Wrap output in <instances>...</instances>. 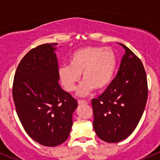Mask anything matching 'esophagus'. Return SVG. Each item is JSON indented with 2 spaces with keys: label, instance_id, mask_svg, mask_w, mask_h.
<instances>
[{
  "label": "esophagus",
  "instance_id": "34e87169",
  "mask_svg": "<svg viewBox=\"0 0 160 160\" xmlns=\"http://www.w3.org/2000/svg\"><path fill=\"white\" fill-rule=\"evenodd\" d=\"M78 103L79 105H81V104H87L88 102L85 101V100H78Z\"/></svg>",
  "mask_w": 160,
  "mask_h": 160
}]
</instances>
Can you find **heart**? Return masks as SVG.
<instances>
[{"instance_id": "obj_1", "label": "heart", "mask_w": 160, "mask_h": 160, "mask_svg": "<svg viewBox=\"0 0 160 160\" xmlns=\"http://www.w3.org/2000/svg\"><path fill=\"white\" fill-rule=\"evenodd\" d=\"M70 65L60 66L59 78L65 90L73 92L80 82H84L78 90L79 96H86L94 89L102 90L111 82L117 67V55L111 48L87 46L70 55Z\"/></svg>"}]
</instances>
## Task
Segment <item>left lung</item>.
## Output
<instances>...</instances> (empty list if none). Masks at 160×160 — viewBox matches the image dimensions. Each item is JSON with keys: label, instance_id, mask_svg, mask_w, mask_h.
<instances>
[{"label": "left lung", "instance_id": "obj_1", "mask_svg": "<svg viewBox=\"0 0 160 160\" xmlns=\"http://www.w3.org/2000/svg\"><path fill=\"white\" fill-rule=\"evenodd\" d=\"M126 50L116 77L91 104L96 135L107 142H118L135 131L148 99L146 71L140 59L123 44Z\"/></svg>", "mask_w": 160, "mask_h": 160}]
</instances>
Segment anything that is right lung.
Listing matches in <instances>:
<instances>
[{
  "instance_id": "1",
  "label": "right lung",
  "mask_w": 160,
  "mask_h": 160,
  "mask_svg": "<svg viewBox=\"0 0 160 160\" xmlns=\"http://www.w3.org/2000/svg\"><path fill=\"white\" fill-rule=\"evenodd\" d=\"M57 43L29 50L17 68L12 98L17 114L29 136L46 147L66 140L78 102L59 86Z\"/></svg>"
}]
</instances>
